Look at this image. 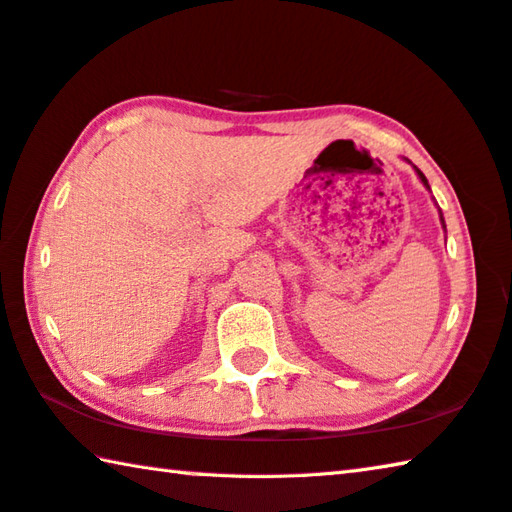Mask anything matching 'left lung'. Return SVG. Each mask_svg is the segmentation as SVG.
<instances>
[{
	"label": "left lung",
	"instance_id": "8db88e82",
	"mask_svg": "<svg viewBox=\"0 0 512 512\" xmlns=\"http://www.w3.org/2000/svg\"><path fill=\"white\" fill-rule=\"evenodd\" d=\"M418 173H420V178H422V183H424V185H427V178H424V173H422V171H418ZM427 187H429V185H427Z\"/></svg>",
	"mask_w": 512,
	"mask_h": 512
}]
</instances>
